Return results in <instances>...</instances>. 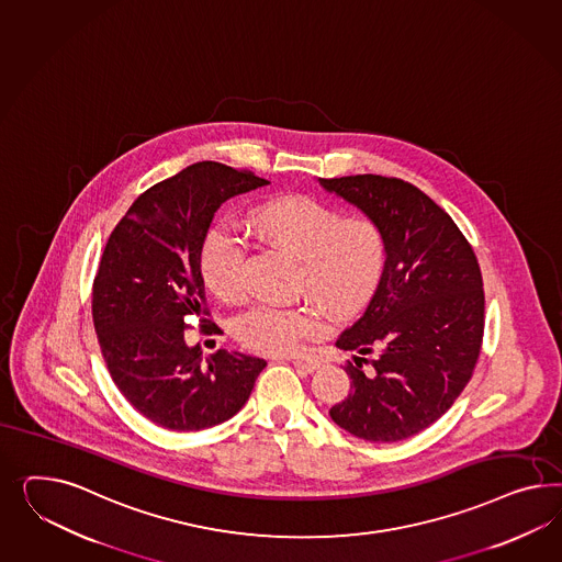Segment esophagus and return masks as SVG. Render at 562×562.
I'll return each mask as SVG.
<instances>
[{"label": "esophagus", "mask_w": 562, "mask_h": 562, "mask_svg": "<svg viewBox=\"0 0 562 562\" xmlns=\"http://www.w3.org/2000/svg\"><path fill=\"white\" fill-rule=\"evenodd\" d=\"M291 363L297 369H302L305 373H312L316 369L321 368V361L318 359H305V357H291Z\"/></svg>", "instance_id": "obj_1"}]
</instances>
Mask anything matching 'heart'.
Instances as JSON below:
<instances>
[{"instance_id": "b5f03b06", "label": "heart", "mask_w": 562, "mask_h": 562, "mask_svg": "<svg viewBox=\"0 0 562 562\" xmlns=\"http://www.w3.org/2000/svg\"><path fill=\"white\" fill-rule=\"evenodd\" d=\"M246 229L267 248L297 260L295 289L340 321L368 304L387 260L382 227L368 217L342 220L337 209L310 196H277L244 217ZM246 246L225 227L209 229L201 246L203 281L220 300L244 295ZM324 328L312 307L257 305L236 322V337L260 353H289Z\"/></svg>"}]
</instances>
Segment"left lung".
<instances>
[{
    "label": "left lung",
    "instance_id": "8db88e82",
    "mask_svg": "<svg viewBox=\"0 0 562 562\" xmlns=\"http://www.w3.org/2000/svg\"><path fill=\"white\" fill-rule=\"evenodd\" d=\"M318 182L380 225L387 241L380 285L337 340L342 351L378 355L369 373L353 355L351 392L330 418L366 441H401L441 417L472 378L484 330L481 267L448 213L401 178Z\"/></svg>",
    "mask_w": 562,
    "mask_h": 562
}]
</instances>
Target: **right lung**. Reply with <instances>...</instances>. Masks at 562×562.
Returning <instances> with one entry per match:
<instances>
[{"instance_id":"obj_1","label":"right lung","mask_w":562,"mask_h":562,"mask_svg":"<svg viewBox=\"0 0 562 562\" xmlns=\"http://www.w3.org/2000/svg\"><path fill=\"white\" fill-rule=\"evenodd\" d=\"M269 180L196 161L128 207L106 241L92 293L100 351L131 406L170 431H201L234 417L267 361L189 347L187 318L209 321L201 246L217 209Z\"/></svg>"}]
</instances>
